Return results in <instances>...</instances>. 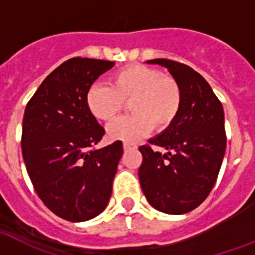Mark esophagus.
<instances>
[{
	"label": "esophagus",
	"instance_id": "1",
	"mask_svg": "<svg viewBox=\"0 0 255 255\" xmlns=\"http://www.w3.org/2000/svg\"><path fill=\"white\" fill-rule=\"evenodd\" d=\"M133 149H137V146L131 145V143H124V150H125V151H128V150H133Z\"/></svg>",
	"mask_w": 255,
	"mask_h": 255
}]
</instances>
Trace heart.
I'll return each instance as SVG.
<instances>
[{"mask_svg": "<svg viewBox=\"0 0 255 255\" xmlns=\"http://www.w3.org/2000/svg\"><path fill=\"white\" fill-rule=\"evenodd\" d=\"M112 86L94 84L86 92V106L100 121H109L131 101V116L114 120L106 128L113 141L133 143L149 133L153 125L165 130L175 121L181 110L182 93L178 82L162 76L158 69L145 65H129L112 76Z\"/></svg>", "mask_w": 255, "mask_h": 255, "instance_id": "b5f03b06", "label": "heart"}]
</instances>
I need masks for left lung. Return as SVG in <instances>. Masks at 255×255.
Returning <instances> with one entry per match:
<instances>
[{
  "instance_id": "8db88e82",
  "label": "left lung",
  "mask_w": 255,
  "mask_h": 255,
  "mask_svg": "<svg viewBox=\"0 0 255 255\" xmlns=\"http://www.w3.org/2000/svg\"><path fill=\"white\" fill-rule=\"evenodd\" d=\"M169 70L182 93L181 110L175 121L151 145L139 147L142 163L138 170L146 199L158 212L185 214L206 199L220 173L225 150L224 108L210 85L199 73L175 61H146Z\"/></svg>"
}]
</instances>
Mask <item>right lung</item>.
<instances>
[{"mask_svg": "<svg viewBox=\"0 0 255 255\" xmlns=\"http://www.w3.org/2000/svg\"><path fill=\"white\" fill-rule=\"evenodd\" d=\"M114 62L72 58L52 72L27 102L22 157L37 194L56 216L84 222L109 203L121 141L92 150L105 134L86 106V92Z\"/></svg>", "mask_w": 255, "mask_h": 255, "instance_id": "right-lung-1", "label": "right lung"}]
</instances>
